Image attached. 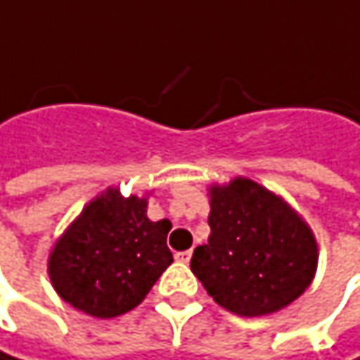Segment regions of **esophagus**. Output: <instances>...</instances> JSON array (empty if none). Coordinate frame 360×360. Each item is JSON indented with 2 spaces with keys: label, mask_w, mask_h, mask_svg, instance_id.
<instances>
[{
  "label": "esophagus",
  "mask_w": 360,
  "mask_h": 360,
  "mask_svg": "<svg viewBox=\"0 0 360 360\" xmlns=\"http://www.w3.org/2000/svg\"><path fill=\"white\" fill-rule=\"evenodd\" d=\"M191 255H193L191 250H183V252H177V255H175V259H177L179 263L187 264L189 261H191Z\"/></svg>",
  "instance_id": "obj_1"
}]
</instances>
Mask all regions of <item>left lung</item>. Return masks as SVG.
Here are the masks:
<instances>
[{"label": "left lung", "instance_id": "obj_1", "mask_svg": "<svg viewBox=\"0 0 360 360\" xmlns=\"http://www.w3.org/2000/svg\"><path fill=\"white\" fill-rule=\"evenodd\" d=\"M210 238L191 271L224 309L259 318L293 304L318 269V243L281 195L236 177L210 187Z\"/></svg>", "mask_w": 360, "mask_h": 360}]
</instances>
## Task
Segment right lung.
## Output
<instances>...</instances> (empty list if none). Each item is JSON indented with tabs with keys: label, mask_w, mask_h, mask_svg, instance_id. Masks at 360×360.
Wrapping results in <instances>:
<instances>
[{
	"label": "right lung",
	"mask_w": 360,
	"mask_h": 360,
	"mask_svg": "<svg viewBox=\"0 0 360 360\" xmlns=\"http://www.w3.org/2000/svg\"><path fill=\"white\" fill-rule=\"evenodd\" d=\"M148 195L124 198L108 187L58 236L49 255L54 291L94 318H116L146 297L173 263L169 220L146 216Z\"/></svg>",
	"instance_id": "right-lung-1"
}]
</instances>
